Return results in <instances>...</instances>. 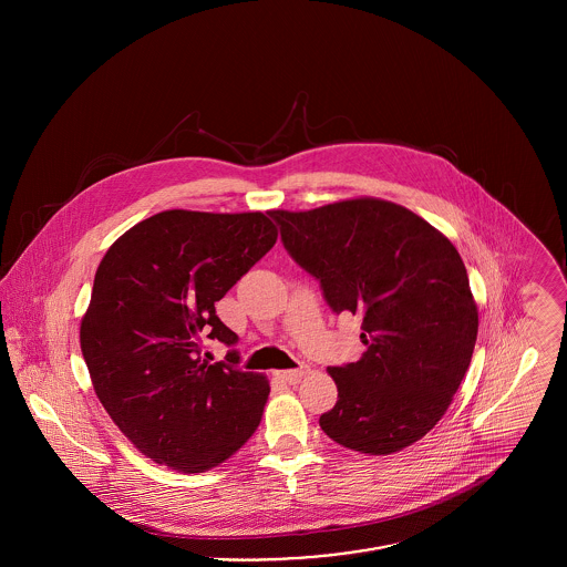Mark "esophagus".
<instances>
[{
  "label": "esophagus",
  "mask_w": 567,
  "mask_h": 567,
  "mask_svg": "<svg viewBox=\"0 0 567 567\" xmlns=\"http://www.w3.org/2000/svg\"><path fill=\"white\" fill-rule=\"evenodd\" d=\"M310 373V369L306 367V364H301L299 369H288V371H277L275 375L279 378V380H286V382H299L303 375H308Z\"/></svg>",
  "instance_id": "34e87169"
}]
</instances>
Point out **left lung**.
<instances>
[{
	"label": "left lung",
	"mask_w": 567,
	"mask_h": 567,
	"mask_svg": "<svg viewBox=\"0 0 567 567\" xmlns=\"http://www.w3.org/2000/svg\"><path fill=\"white\" fill-rule=\"evenodd\" d=\"M268 214L329 308L362 317V358L327 369L338 402L321 414L324 434L371 456L423 439L452 404L478 336L456 246L410 209L371 196Z\"/></svg>",
	"instance_id": "left-lung-1"
}]
</instances>
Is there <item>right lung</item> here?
<instances>
[{
	"mask_svg": "<svg viewBox=\"0 0 567 567\" xmlns=\"http://www.w3.org/2000/svg\"><path fill=\"white\" fill-rule=\"evenodd\" d=\"M277 243L261 212L167 209L109 246L89 308L81 349L93 391L148 458L200 474L234 456L257 430L268 380L229 362L200 358L203 342L236 344L216 317L220 301Z\"/></svg>",
	"mask_w": 567,
	"mask_h": 567,
	"instance_id": "right-lung-1",
	"label": "right lung"
}]
</instances>
